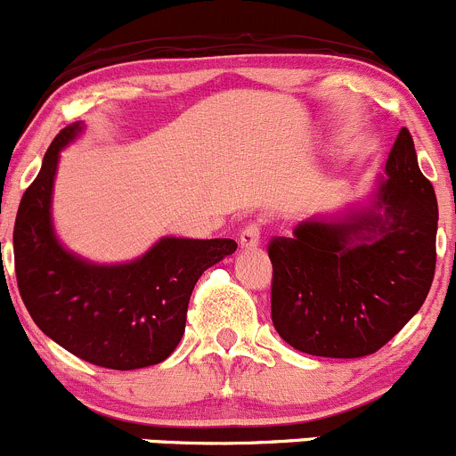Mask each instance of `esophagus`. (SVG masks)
<instances>
[{"mask_svg": "<svg viewBox=\"0 0 456 456\" xmlns=\"http://www.w3.org/2000/svg\"><path fill=\"white\" fill-rule=\"evenodd\" d=\"M259 241L261 232L256 224H248V226L241 230V234H239V246H241L243 250H255V248L259 246Z\"/></svg>", "mask_w": 456, "mask_h": 456, "instance_id": "34e87169", "label": "esophagus"}]
</instances>
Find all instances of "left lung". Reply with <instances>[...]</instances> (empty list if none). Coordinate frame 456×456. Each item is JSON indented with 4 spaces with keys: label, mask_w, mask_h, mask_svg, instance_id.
<instances>
[{
    "label": "left lung",
    "mask_w": 456,
    "mask_h": 456,
    "mask_svg": "<svg viewBox=\"0 0 456 456\" xmlns=\"http://www.w3.org/2000/svg\"><path fill=\"white\" fill-rule=\"evenodd\" d=\"M439 208L403 126L358 201L272 239V322L294 349L362 358L419 312L435 276Z\"/></svg>",
    "instance_id": "obj_1"
}]
</instances>
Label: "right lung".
<instances>
[{
    "mask_svg": "<svg viewBox=\"0 0 456 456\" xmlns=\"http://www.w3.org/2000/svg\"><path fill=\"white\" fill-rule=\"evenodd\" d=\"M83 129L74 123L56 135L21 197L12 232L19 294L37 327L77 358L116 370L151 367L180 345L197 279L237 243L162 237L125 263L68 250L53 222L54 177L61 151Z\"/></svg>",
    "mask_w": 456,
    "mask_h": 456,
    "instance_id": "obj_1",
    "label": "right lung"
}]
</instances>
